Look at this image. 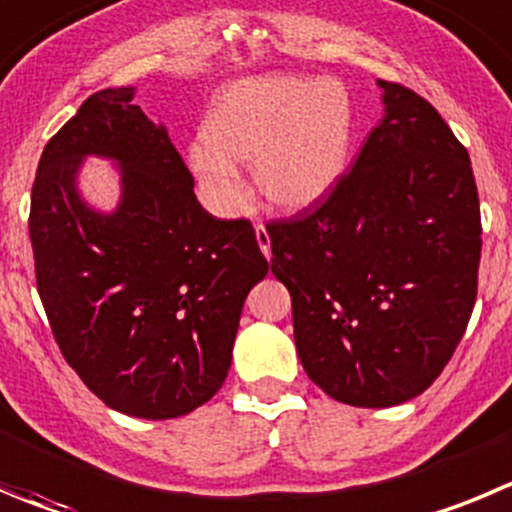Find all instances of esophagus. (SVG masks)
Instances as JSON below:
<instances>
[{
	"mask_svg": "<svg viewBox=\"0 0 512 512\" xmlns=\"http://www.w3.org/2000/svg\"><path fill=\"white\" fill-rule=\"evenodd\" d=\"M256 241H259L261 251H264V256L269 259V256H271V238H269V231H266L264 223H256Z\"/></svg>",
	"mask_w": 512,
	"mask_h": 512,
	"instance_id": "1",
	"label": "esophagus"
}]
</instances>
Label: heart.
<instances>
[{
    "instance_id": "b5f03b06",
    "label": "heart",
    "mask_w": 512,
    "mask_h": 512,
    "mask_svg": "<svg viewBox=\"0 0 512 512\" xmlns=\"http://www.w3.org/2000/svg\"><path fill=\"white\" fill-rule=\"evenodd\" d=\"M352 130V100L337 80L248 77L218 92L188 160L223 216H241L251 203L238 165H253L266 201L301 211L334 191L347 168Z\"/></svg>"
}]
</instances>
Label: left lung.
I'll return each mask as SVG.
<instances>
[{"label":"left lung","mask_w":512,"mask_h":512,"mask_svg":"<svg viewBox=\"0 0 512 512\" xmlns=\"http://www.w3.org/2000/svg\"><path fill=\"white\" fill-rule=\"evenodd\" d=\"M379 87L384 118L352 170L266 226L301 364L352 407L402 405L440 377L475 306L483 246L465 145L425 97Z\"/></svg>","instance_id":"8db88e82"}]
</instances>
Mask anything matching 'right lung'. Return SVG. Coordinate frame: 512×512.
Segmentation results:
<instances>
[{
	"label": "right lung",
	"mask_w": 512,
	"mask_h": 512,
	"mask_svg": "<svg viewBox=\"0 0 512 512\" xmlns=\"http://www.w3.org/2000/svg\"><path fill=\"white\" fill-rule=\"evenodd\" d=\"M107 87L42 150L29 208L37 291L62 357L107 407L170 420L206 405L231 367L248 291L269 274L246 218L218 221L168 130ZM85 154L113 157L121 197L97 214L76 193Z\"/></svg>",
	"instance_id": "right-lung-1"
}]
</instances>
